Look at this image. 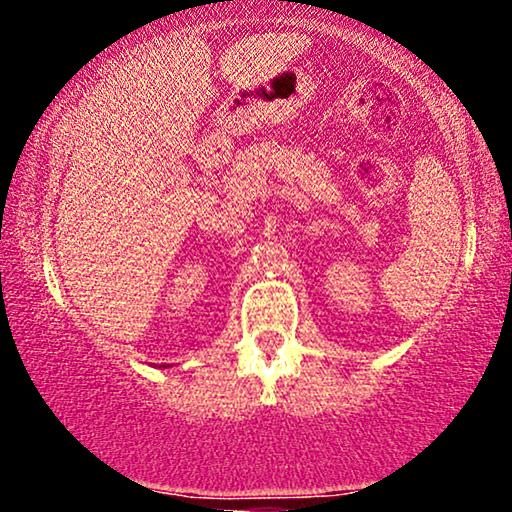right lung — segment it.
Instances as JSON below:
<instances>
[{"label":"right lung","mask_w":512,"mask_h":512,"mask_svg":"<svg viewBox=\"0 0 512 512\" xmlns=\"http://www.w3.org/2000/svg\"><path fill=\"white\" fill-rule=\"evenodd\" d=\"M164 368H167V366H164Z\"/></svg>","instance_id":"obj_1"}]
</instances>
